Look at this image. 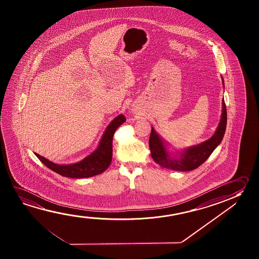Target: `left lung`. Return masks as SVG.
I'll use <instances>...</instances> for the list:
<instances>
[{"mask_svg": "<svg viewBox=\"0 0 259 259\" xmlns=\"http://www.w3.org/2000/svg\"><path fill=\"white\" fill-rule=\"evenodd\" d=\"M222 105L223 107L221 122L214 136L202 144L184 150L180 154V158L170 156L161 137L157 135L152 127V132L149 138V147L151 150L153 161L162 168L179 171L194 170L199 165H201L210 156L213 151L221 144L223 139L227 127V108L224 100Z\"/></svg>", "mask_w": 259, "mask_h": 259, "instance_id": "1", "label": "left lung"}]
</instances>
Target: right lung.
I'll list each match as a JSON object with an SVG mask.
<instances>
[{
	"label": "right lung",
	"mask_w": 259,
	"mask_h": 259,
	"mask_svg": "<svg viewBox=\"0 0 259 259\" xmlns=\"http://www.w3.org/2000/svg\"><path fill=\"white\" fill-rule=\"evenodd\" d=\"M125 122V117L120 115L115 117L110 124L107 126L103 135L102 139L98 149L85 157L84 160L69 164V165H60L47 160L46 158L40 156L38 153H35L39 161L49 169L55 171L57 174L68 178H89L95 175L102 174L110 165L113 155V136L115 130Z\"/></svg>",
	"instance_id": "add662e5"
}]
</instances>
